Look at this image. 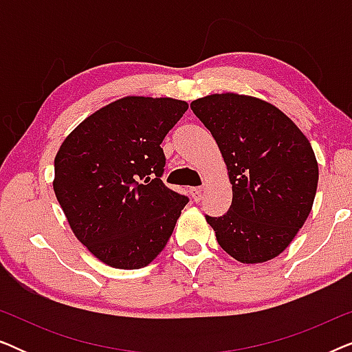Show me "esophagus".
<instances>
[{"instance_id":"obj_1","label":"esophagus","mask_w":352,"mask_h":352,"mask_svg":"<svg viewBox=\"0 0 352 352\" xmlns=\"http://www.w3.org/2000/svg\"><path fill=\"white\" fill-rule=\"evenodd\" d=\"M201 192H204V187H192V189H190L192 199H194L195 201H200L201 200Z\"/></svg>"}]
</instances>
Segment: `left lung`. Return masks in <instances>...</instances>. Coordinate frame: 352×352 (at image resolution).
I'll return each instance as SVG.
<instances>
[{
  "label": "left lung",
  "instance_id": "obj_1",
  "mask_svg": "<svg viewBox=\"0 0 352 352\" xmlns=\"http://www.w3.org/2000/svg\"><path fill=\"white\" fill-rule=\"evenodd\" d=\"M228 166L232 204L205 216L221 248L243 264L276 258L312 210L319 181L314 151L282 110L258 98L210 94L190 104Z\"/></svg>",
  "mask_w": 352,
  "mask_h": 352
}]
</instances>
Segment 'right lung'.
Masks as SVG:
<instances>
[{"mask_svg": "<svg viewBox=\"0 0 352 352\" xmlns=\"http://www.w3.org/2000/svg\"><path fill=\"white\" fill-rule=\"evenodd\" d=\"M189 104L126 96L85 118L54 158V194L75 237L99 261L139 269L170 240L186 195L160 179V144Z\"/></svg>", "mask_w": 352, "mask_h": 352, "instance_id": "right-lung-1", "label": "right lung"}]
</instances>
